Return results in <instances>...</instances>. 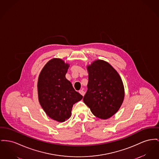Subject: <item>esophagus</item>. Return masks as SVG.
<instances>
[{
  "instance_id": "esophagus-1",
  "label": "esophagus",
  "mask_w": 159,
  "mask_h": 159,
  "mask_svg": "<svg viewBox=\"0 0 159 159\" xmlns=\"http://www.w3.org/2000/svg\"><path fill=\"white\" fill-rule=\"evenodd\" d=\"M79 93H80L82 96H84V91H83V90H80L79 91Z\"/></svg>"
}]
</instances>
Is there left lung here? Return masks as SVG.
<instances>
[{
	"mask_svg": "<svg viewBox=\"0 0 159 159\" xmlns=\"http://www.w3.org/2000/svg\"><path fill=\"white\" fill-rule=\"evenodd\" d=\"M88 91L84 103L94 116L107 120L118 111L124 98V87L120 75L111 64L98 59L86 66Z\"/></svg>",
	"mask_w": 159,
	"mask_h": 159,
	"instance_id": "8db88e82",
	"label": "left lung"
}]
</instances>
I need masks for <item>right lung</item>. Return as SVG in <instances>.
Returning <instances> with one entry per match:
<instances>
[{
  "instance_id": "1",
  "label": "right lung",
  "mask_w": 159,
  "mask_h": 159,
  "mask_svg": "<svg viewBox=\"0 0 159 159\" xmlns=\"http://www.w3.org/2000/svg\"><path fill=\"white\" fill-rule=\"evenodd\" d=\"M69 66L62 59L53 58L43 67L38 80L41 106L48 116L61 122L71 116L73 104L83 98L66 79Z\"/></svg>"
}]
</instances>
